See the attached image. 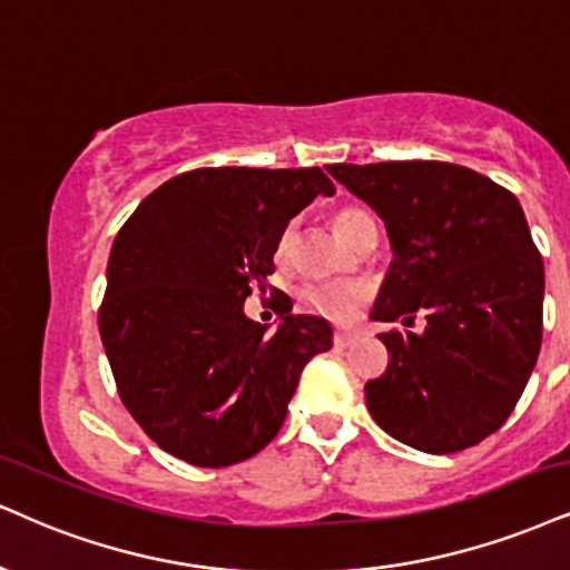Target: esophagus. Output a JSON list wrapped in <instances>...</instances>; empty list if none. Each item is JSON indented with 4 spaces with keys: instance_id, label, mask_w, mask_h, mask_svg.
<instances>
[{
    "instance_id": "esophagus-1",
    "label": "esophagus",
    "mask_w": 570,
    "mask_h": 570,
    "mask_svg": "<svg viewBox=\"0 0 570 570\" xmlns=\"http://www.w3.org/2000/svg\"><path fill=\"white\" fill-rule=\"evenodd\" d=\"M354 341H356V335H354V333H343V330H338V333L333 335L335 348H348V346H354Z\"/></svg>"
}]
</instances>
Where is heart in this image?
Here are the masks:
<instances>
[{
    "label": "heart",
    "instance_id": "1",
    "mask_svg": "<svg viewBox=\"0 0 570 570\" xmlns=\"http://www.w3.org/2000/svg\"><path fill=\"white\" fill-rule=\"evenodd\" d=\"M333 227H335V232H338L341 240L351 245L364 229H375V222H372V216L367 214V210L346 206V208L335 210ZM291 240H293V235H291V229H287L277 243L279 262H287V256H291ZM367 298H370L367 287L356 285V283L320 285V287H308L306 291L308 308L330 322H351L356 314H360V308Z\"/></svg>",
    "mask_w": 570,
    "mask_h": 570
}]
</instances>
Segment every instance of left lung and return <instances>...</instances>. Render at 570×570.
I'll return each mask as SVG.
<instances>
[{
	"mask_svg": "<svg viewBox=\"0 0 570 570\" xmlns=\"http://www.w3.org/2000/svg\"><path fill=\"white\" fill-rule=\"evenodd\" d=\"M327 174L367 203L389 232L393 262L375 322L389 367L364 385L385 433L428 454H452L502 428L542 346L544 264L521 203L508 189L441 160L333 164Z\"/></svg>",
	"mask_w": 570,
	"mask_h": 570,
	"instance_id": "obj_1",
	"label": "left lung"
}]
</instances>
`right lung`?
<instances>
[{
  "mask_svg": "<svg viewBox=\"0 0 570 570\" xmlns=\"http://www.w3.org/2000/svg\"><path fill=\"white\" fill-rule=\"evenodd\" d=\"M317 195L322 168H195L139 203L116 235L100 335L118 396L164 452L198 468L258 454L333 327L283 312L277 330L245 317L283 232Z\"/></svg>",
  "mask_w": 570,
  "mask_h": 570,
  "instance_id": "1",
  "label": "right lung"
}]
</instances>
